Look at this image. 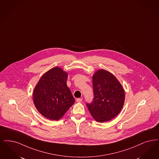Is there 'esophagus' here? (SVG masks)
<instances>
[{
	"instance_id": "34e87169",
	"label": "esophagus",
	"mask_w": 159,
	"mask_h": 159,
	"mask_svg": "<svg viewBox=\"0 0 159 159\" xmlns=\"http://www.w3.org/2000/svg\"><path fill=\"white\" fill-rule=\"evenodd\" d=\"M77 102H81L82 101V98H77L76 99Z\"/></svg>"
}]
</instances>
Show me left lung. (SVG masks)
Instances as JSON below:
<instances>
[{
	"label": "left lung",
	"instance_id": "left-lung-1",
	"mask_svg": "<svg viewBox=\"0 0 159 159\" xmlns=\"http://www.w3.org/2000/svg\"><path fill=\"white\" fill-rule=\"evenodd\" d=\"M93 99L86 103L90 113L96 121H110L123 107L125 93L121 84L111 73L98 70L92 77Z\"/></svg>",
	"mask_w": 159,
	"mask_h": 159
}]
</instances>
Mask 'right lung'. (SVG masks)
<instances>
[{
    "label": "right lung",
    "instance_id": "1",
    "mask_svg": "<svg viewBox=\"0 0 159 159\" xmlns=\"http://www.w3.org/2000/svg\"><path fill=\"white\" fill-rule=\"evenodd\" d=\"M67 73L56 67L45 73L35 88L34 105L49 120L61 118L75 102L67 86Z\"/></svg>",
    "mask_w": 159,
    "mask_h": 159
}]
</instances>
